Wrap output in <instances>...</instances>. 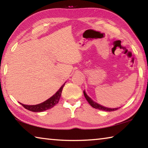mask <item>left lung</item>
<instances>
[{"mask_svg": "<svg viewBox=\"0 0 148 148\" xmlns=\"http://www.w3.org/2000/svg\"><path fill=\"white\" fill-rule=\"evenodd\" d=\"M84 95L85 97H86V99L87 101V102H89V104L91 105L92 108H94L99 109L101 110H104V111H106V112H112V111H115V110H117V109H118V108H108L102 106H101V105H100L99 104L96 103V102L92 101V100L90 99L88 96H87L85 91H84Z\"/></svg>", "mask_w": 148, "mask_h": 148, "instance_id": "8db88e82", "label": "left lung"}]
</instances>
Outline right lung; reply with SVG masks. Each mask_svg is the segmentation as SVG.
<instances>
[{
	"label": "right lung",
	"instance_id": "add662e5",
	"mask_svg": "<svg viewBox=\"0 0 148 148\" xmlns=\"http://www.w3.org/2000/svg\"><path fill=\"white\" fill-rule=\"evenodd\" d=\"M64 85H62L61 87V88L59 89V91H57L53 96H52L51 98L47 99V101H44V102H42V103L36 105H25L21 103V104L25 109L34 112H40L51 108H53L55 105L57 104L59 102L60 97L61 96L62 90L63 89Z\"/></svg>",
	"mask_w": 148,
	"mask_h": 148
}]
</instances>
